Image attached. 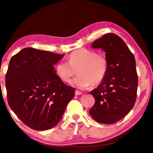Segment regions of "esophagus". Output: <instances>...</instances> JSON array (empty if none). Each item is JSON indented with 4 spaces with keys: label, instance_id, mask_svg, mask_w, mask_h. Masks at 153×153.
<instances>
[{
    "label": "esophagus",
    "instance_id": "34e87169",
    "mask_svg": "<svg viewBox=\"0 0 153 153\" xmlns=\"http://www.w3.org/2000/svg\"><path fill=\"white\" fill-rule=\"evenodd\" d=\"M81 94H82V92L78 91V90L75 91V95L78 96V95H81Z\"/></svg>",
    "mask_w": 153,
    "mask_h": 153
}]
</instances>
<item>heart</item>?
Returning <instances> with one entry per match:
<instances>
[{"label":"heart","instance_id":"obj_1","mask_svg":"<svg viewBox=\"0 0 153 153\" xmlns=\"http://www.w3.org/2000/svg\"><path fill=\"white\" fill-rule=\"evenodd\" d=\"M106 59L91 50L80 48L73 51L68 57V62H59L55 71L60 79L64 82L70 81L71 77L78 75L71 82L77 88L84 89L93 83L98 85L102 82L108 72Z\"/></svg>","mask_w":153,"mask_h":153}]
</instances>
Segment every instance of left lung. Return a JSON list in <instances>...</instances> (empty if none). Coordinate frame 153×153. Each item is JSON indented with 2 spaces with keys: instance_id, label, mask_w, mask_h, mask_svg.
I'll return each instance as SVG.
<instances>
[{
  "instance_id": "1",
  "label": "left lung",
  "mask_w": 153,
  "mask_h": 153,
  "mask_svg": "<svg viewBox=\"0 0 153 153\" xmlns=\"http://www.w3.org/2000/svg\"><path fill=\"white\" fill-rule=\"evenodd\" d=\"M92 47L105 51L108 68L104 80L91 91L96 101L89 112L98 123L113 124L135 105L138 86L135 59L124 41L113 33L96 39Z\"/></svg>"
}]
</instances>
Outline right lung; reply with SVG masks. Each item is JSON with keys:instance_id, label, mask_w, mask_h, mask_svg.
<instances>
[{"instance_id": "obj_1", "label": "right lung", "mask_w": 153, "mask_h": 153, "mask_svg": "<svg viewBox=\"0 0 153 153\" xmlns=\"http://www.w3.org/2000/svg\"><path fill=\"white\" fill-rule=\"evenodd\" d=\"M64 55L25 48L10 61L5 78L8 104L34 130L56 126L75 96V88L64 84L54 70Z\"/></svg>"}]
</instances>
